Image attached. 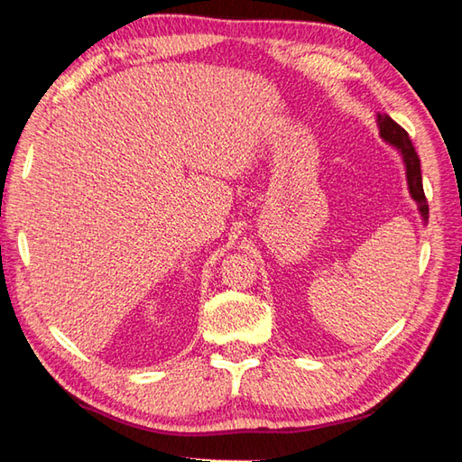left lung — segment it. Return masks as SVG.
Masks as SVG:
<instances>
[{"label": "left lung", "instance_id": "8db88e82", "mask_svg": "<svg viewBox=\"0 0 462 462\" xmlns=\"http://www.w3.org/2000/svg\"><path fill=\"white\" fill-rule=\"evenodd\" d=\"M379 132H381V138L387 140L389 144H393L400 148V152L403 156V162H405V175H408V185H410V193L411 198L418 201V208H420V214L424 220H428V199L424 195V185H421V171H420V159H418V152L416 148H413L411 140L408 136V132H405L400 124L395 120H391L387 114H379Z\"/></svg>", "mask_w": 462, "mask_h": 462}]
</instances>
